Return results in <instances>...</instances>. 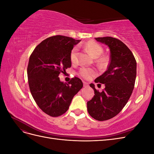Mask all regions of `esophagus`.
<instances>
[{
  "label": "esophagus",
  "instance_id": "esophagus-1",
  "mask_svg": "<svg viewBox=\"0 0 154 154\" xmlns=\"http://www.w3.org/2000/svg\"><path fill=\"white\" fill-rule=\"evenodd\" d=\"M88 83H87V82H83V87H88Z\"/></svg>",
  "mask_w": 154,
  "mask_h": 154
}]
</instances>
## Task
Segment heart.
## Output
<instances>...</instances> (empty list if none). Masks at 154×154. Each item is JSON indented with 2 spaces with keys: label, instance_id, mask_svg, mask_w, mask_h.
Returning a JSON list of instances; mask_svg holds the SVG:
<instances>
[{
  "label": "heart",
  "instance_id": "obj_1",
  "mask_svg": "<svg viewBox=\"0 0 154 154\" xmlns=\"http://www.w3.org/2000/svg\"><path fill=\"white\" fill-rule=\"evenodd\" d=\"M85 49L89 53L92 57L97 58V62L101 65H105L106 63V58L105 57H99L103 53V49L102 46L97 44L94 41H89L85 44L84 45ZM77 58V48H74L70 53V60L72 63H75L76 62ZM96 71L92 69L88 68H82L80 71V75L86 79V80H89L92 77L96 75Z\"/></svg>",
  "mask_w": 154,
  "mask_h": 154
}]
</instances>
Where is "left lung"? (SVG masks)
I'll return each mask as SVG.
<instances>
[{"label": "left lung", "instance_id": "left-lung-1", "mask_svg": "<svg viewBox=\"0 0 154 154\" xmlns=\"http://www.w3.org/2000/svg\"><path fill=\"white\" fill-rule=\"evenodd\" d=\"M95 39L108 45L110 51L107 70L95 80L105 87L100 92L91 83L94 96L87 102L89 115L102 122L114 118L127 104L134 88L137 63L132 51L121 40L110 36Z\"/></svg>", "mask_w": 154, "mask_h": 154}]
</instances>
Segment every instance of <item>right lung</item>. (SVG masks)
<instances>
[{"label":"right lung","mask_w":154,"mask_h":154,"mask_svg":"<svg viewBox=\"0 0 154 154\" xmlns=\"http://www.w3.org/2000/svg\"><path fill=\"white\" fill-rule=\"evenodd\" d=\"M80 40L62 35L49 37L36 46L27 66L29 89L36 103L44 112L58 117L68 110L74 95L83 87L80 78L68 83L60 82V72L71 67L70 53Z\"/></svg>","instance_id":"add662e5"}]
</instances>
